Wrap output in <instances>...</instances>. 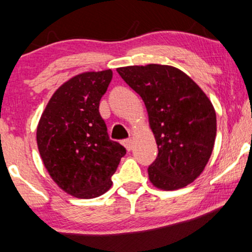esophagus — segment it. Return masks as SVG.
Listing matches in <instances>:
<instances>
[{"label": "esophagus", "instance_id": "34e87169", "mask_svg": "<svg viewBox=\"0 0 252 252\" xmlns=\"http://www.w3.org/2000/svg\"><path fill=\"white\" fill-rule=\"evenodd\" d=\"M123 145L126 148V150L130 151V150L132 149V139H131V138L124 139V141H123Z\"/></svg>", "mask_w": 252, "mask_h": 252}]
</instances>
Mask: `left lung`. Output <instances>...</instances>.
<instances>
[{
    "label": "left lung",
    "instance_id": "left-lung-1",
    "mask_svg": "<svg viewBox=\"0 0 252 252\" xmlns=\"http://www.w3.org/2000/svg\"><path fill=\"white\" fill-rule=\"evenodd\" d=\"M117 72L143 99L158 155L148 168L156 188L176 190L202 174L216 138V113L202 89L180 69L148 64Z\"/></svg>",
    "mask_w": 252,
    "mask_h": 252
}]
</instances>
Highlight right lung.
Masks as SVG:
<instances>
[{"mask_svg":"<svg viewBox=\"0 0 252 252\" xmlns=\"http://www.w3.org/2000/svg\"><path fill=\"white\" fill-rule=\"evenodd\" d=\"M113 71L83 72L56 90L37 126V147L54 182L69 195L95 198L110 189L111 176L126 154L111 141L99 101Z\"/></svg>","mask_w":252,"mask_h":252,"instance_id":"right-lung-1","label":"right lung"}]
</instances>
